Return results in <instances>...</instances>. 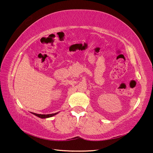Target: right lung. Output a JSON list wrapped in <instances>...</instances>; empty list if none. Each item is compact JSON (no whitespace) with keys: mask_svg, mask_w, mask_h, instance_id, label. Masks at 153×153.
I'll return each mask as SVG.
<instances>
[{"mask_svg":"<svg viewBox=\"0 0 153 153\" xmlns=\"http://www.w3.org/2000/svg\"><path fill=\"white\" fill-rule=\"evenodd\" d=\"M32 113L33 114V115L37 116V117H40L41 119H46V118H48V117H53V116L55 115L57 113H59V112L56 113H53V114H48V115H42V114H37V113Z\"/></svg>","mask_w":153,"mask_h":153,"instance_id":"right-lung-1","label":"right lung"}]
</instances>
